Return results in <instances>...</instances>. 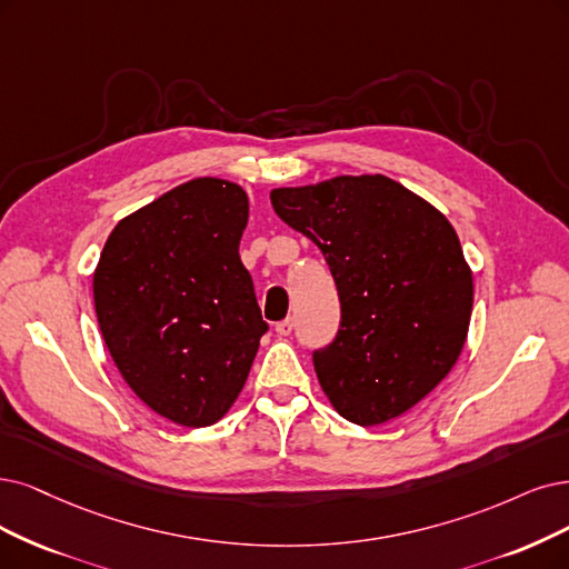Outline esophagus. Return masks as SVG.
Masks as SVG:
<instances>
[{
    "label": "esophagus",
    "mask_w": 569,
    "mask_h": 569,
    "mask_svg": "<svg viewBox=\"0 0 569 569\" xmlns=\"http://www.w3.org/2000/svg\"><path fill=\"white\" fill-rule=\"evenodd\" d=\"M292 330H296V321H292L290 317L277 323V332H279V335H283V338H286V335H290Z\"/></svg>",
    "instance_id": "obj_1"
}]
</instances>
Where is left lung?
Listing matches in <instances>:
<instances>
[{
    "mask_svg": "<svg viewBox=\"0 0 569 569\" xmlns=\"http://www.w3.org/2000/svg\"><path fill=\"white\" fill-rule=\"evenodd\" d=\"M277 216L319 246L340 330L313 349L338 412L372 427L438 387L465 347L473 279L443 213L385 176H340L271 192Z\"/></svg>",
    "mask_w": 569,
    "mask_h": 569,
    "instance_id": "obj_1",
    "label": "left lung"
}]
</instances>
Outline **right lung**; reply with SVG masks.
<instances>
[{"label":"right lung","mask_w":569,"mask_h":569,"mask_svg":"<svg viewBox=\"0 0 569 569\" xmlns=\"http://www.w3.org/2000/svg\"><path fill=\"white\" fill-rule=\"evenodd\" d=\"M248 197L189 180L123 218L93 273L112 361L142 403L182 427H210L237 401L269 330L239 258Z\"/></svg>","instance_id":"right-lung-1"}]
</instances>
